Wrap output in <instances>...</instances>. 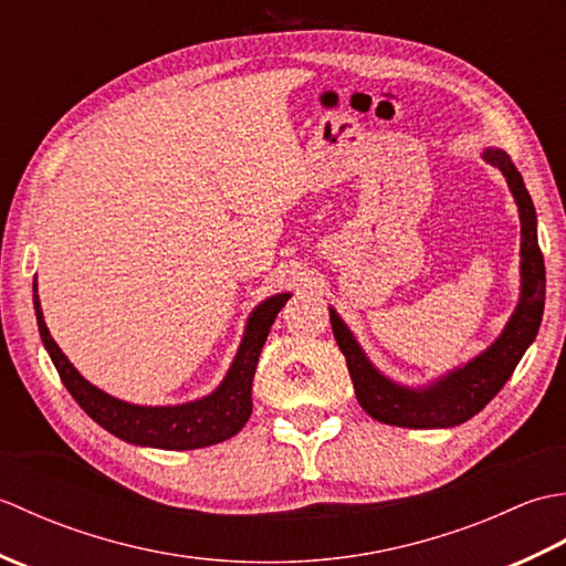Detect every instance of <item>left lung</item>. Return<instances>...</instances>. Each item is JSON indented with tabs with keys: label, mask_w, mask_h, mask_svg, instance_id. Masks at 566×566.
<instances>
[{
	"label": "left lung",
	"mask_w": 566,
	"mask_h": 566,
	"mask_svg": "<svg viewBox=\"0 0 566 566\" xmlns=\"http://www.w3.org/2000/svg\"><path fill=\"white\" fill-rule=\"evenodd\" d=\"M484 160L496 165L506 175L521 211V302L511 316L501 338L486 353L474 357L472 363L450 371L448 377L430 384L428 389H406L381 377L369 365L365 353L359 350L353 333L347 331L340 316L331 308V326L345 355L347 369L355 384L359 406L379 420V423L399 428H452L476 416L494 399L518 367L521 357L535 340L545 311V260L537 245V216L533 199L527 195L521 172L511 163V155L501 148H486Z\"/></svg>",
	"instance_id": "left-lung-1"
}]
</instances>
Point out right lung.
I'll list each match as a JSON object with an SVG mask.
<instances>
[{"label":"right lung","mask_w":566,"mask_h":566,"mask_svg":"<svg viewBox=\"0 0 566 566\" xmlns=\"http://www.w3.org/2000/svg\"><path fill=\"white\" fill-rule=\"evenodd\" d=\"M290 296L292 294L270 296L268 302H262L252 311L233 365L228 369L221 387L211 396L182 406L150 408L114 399V396L92 387V384L70 365V359L55 345L51 333H48L39 294H35L33 284V308L35 318H39L43 345L53 359L60 379H63L67 391L72 394V399L84 408V413L92 420H97L104 430H109L112 436L126 442L146 444V448L160 450L209 448V444L233 438L235 432L248 423V418L252 413V377H255L258 357L262 353L264 340H268L270 326Z\"/></svg>","instance_id":"1"}]
</instances>
